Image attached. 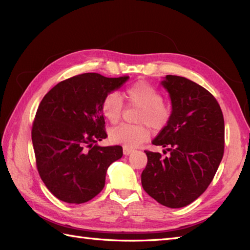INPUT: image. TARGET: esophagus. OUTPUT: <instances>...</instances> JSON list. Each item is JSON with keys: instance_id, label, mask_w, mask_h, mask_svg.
I'll return each mask as SVG.
<instances>
[{"instance_id": "34e87169", "label": "esophagus", "mask_w": 250, "mask_h": 250, "mask_svg": "<svg viewBox=\"0 0 250 250\" xmlns=\"http://www.w3.org/2000/svg\"><path fill=\"white\" fill-rule=\"evenodd\" d=\"M132 152H133V150H132V149H129V148L124 147V155L125 156H129V155H131Z\"/></svg>"}]
</instances>
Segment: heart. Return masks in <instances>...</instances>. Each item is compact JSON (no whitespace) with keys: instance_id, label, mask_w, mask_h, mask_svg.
<instances>
[{"instance_id":"b5f03b06","label":"heart","mask_w":250,"mask_h":250,"mask_svg":"<svg viewBox=\"0 0 250 250\" xmlns=\"http://www.w3.org/2000/svg\"><path fill=\"white\" fill-rule=\"evenodd\" d=\"M125 97L132 106L140 107L136 121L142 125H120L109 131V140L117 145L134 149L149 139V129L160 131L167 125L171 119V109L163 104L162 94L151 84L137 82L126 88ZM124 103L120 95L109 92L104 97L101 104V111L104 118L110 124H117L121 118Z\"/></svg>"}]
</instances>
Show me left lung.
Returning a JSON list of instances; mask_svg holds the SVG:
<instances>
[{"label": "left lung", "instance_id": "8db88e82", "mask_svg": "<svg viewBox=\"0 0 250 250\" xmlns=\"http://www.w3.org/2000/svg\"><path fill=\"white\" fill-rule=\"evenodd\" d=\"M161 84L171 99L172 113L152 144L166 147L169 156L145 151L142 186L160 204L180 208L198 199L213 180L224 157L225 120L214 95L200 84L176 75H167Z\"/></svg>", "mask_w": 250, "mask_h": 250}]
</instances>
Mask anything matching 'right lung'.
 <instances>
[{"label": "right lung", "instance_id": "add662e5", "mask_svg": "<svg viewBox=\"0 0 250 250\" xmlns=\"http://www.w3.org/2000/svg\"><path fill=\"white\" fill-rule=\"evenodd\" d=\"M128 79L84 73L56 84L42 100L32 143L40 176L56 198L82 204L104 188L107 168L122 157V147L94 145L107 137L101 104Z\"/></svg>", "mask_w": 250, "mask_h": 250}]
</instances>
